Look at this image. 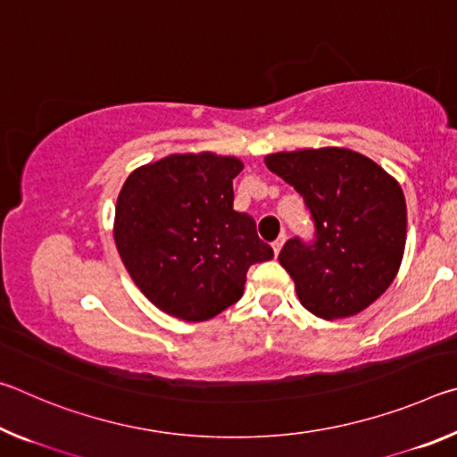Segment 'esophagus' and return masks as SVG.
Wrapping results in <instances>:
<instances>
[{
  "mask_svg": "<svg viewBox=\"0 0 457 457\" xmlns=\"http://www.w3.org/2000/svg\"><path fill=\"white\" fill-rule=\"evenodd\" d=\"M284 242H286V234H280V237L276 239V242L272 244V247H274V253L278 256V253H280V250H282V245H284Z\"/></svg>",
  "mask_w": 457,
  "mask_h": 457,
  "instance_id": "1",
  "label": "esophagus"
}]
</instances>
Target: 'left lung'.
I'll return each instance as SVG.
<instances>
[{
	"instance_id": "8db88e82",
	"label": "left lung",
	"mask_w": 457,
	"mask_h": 457,
	"mask_svg": "<svg viewBox=\"0 0 457 457\" xmlns=\"http://www.w3.org/2000/svg\"><path fill=\"white\" fill-rule=\"evenodd\" d=\"M266 165L303 195L316 228L312 244L292 237L278 256L300 303L324 320L365 311L403 260L407 205L399 183L365 154L338 146L272 153Z\"/></svg>"
}]
</instances>
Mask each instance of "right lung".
Wrapping results in <instances>:
<instances>
[{"label": "right lung", "mask_w": 457, "mask_h": 457, "mask_svg": "<svg viewBox=\"0 0 457 457\" xmlns=\"http://www.w3.org/2000/svg\"><path fill=\"white\" fill-rule=\"evenodd\" d=\"M244 163L213 153L169 154L135 169L114 213L122 264L151 303L187 322L237 303L247 268L274 258L252 215L234 210Z\"/></svg>", "instance_id": "obj_1"}]
</instances>
